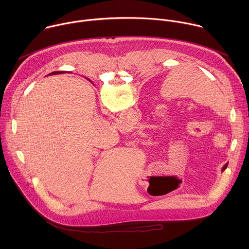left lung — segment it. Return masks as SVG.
Returning a JSON list of instances; mask_svg holds the SVG:
<instances>
[{"instance_id":"left-lung-1","label":"left lung","mask_w":249,"mask_h":249,"mask_svg":"<svg viewBox=\"0 0 249 249\" xmlns=\"http://www.w3.org/2000/svg\"><path fill=\"white\" fill-rule=\"evenodd\" d=\"M227 166H228V163H226V164H225V165H224V167H223V168H222V170H225V169H226V168H227Z\"/></svg>"}]
</instances>
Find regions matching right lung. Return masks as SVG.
<instances>
[{
	"label": "right lung",
	"mask_w": 249,
	"mask_h": 249,
	"mask_svg": "<svg viewBox=\"0 0 249 249\" xmlns=\"http://www.w3.org/2000/svg\"><path fill=\"white\" fill-rule=\"evenodd\" d=\"M64 72H63V71H60V72H59V71H58V72H53V73H51V74H49V75H58V74H63ZM48 75V76H49Z\"/></svg>",
	"instance_id": "obj_1"
}]
</instances>
